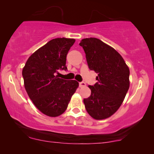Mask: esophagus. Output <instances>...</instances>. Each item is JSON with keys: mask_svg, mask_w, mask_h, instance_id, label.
<instances>
[{"mask_svg": "<svg viewBox=\"0 0 154 154\" xmlns=\"http://www.w3.org/2000/svg\"><path fill=\"white\" fill-rule=\"evenodd\" d=\"M79 86L80 88H84L86 86V83L84 82H81V83H79Z\"/></svg>", "mask_w": 154, "mask_h": 154, "instance_id": "esophagus-1", "label": "esophagus"}]
</instances>
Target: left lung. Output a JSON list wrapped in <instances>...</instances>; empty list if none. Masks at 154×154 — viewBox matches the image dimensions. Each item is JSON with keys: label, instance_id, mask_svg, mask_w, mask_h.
<instances>
[{"label": "left lung", "instance_id": "1", "mask_svg": "<svg viewBox=\"0 0 154 154\" xmlns=\"http://www.w3.org/2000/svg\"><path fill=\"white\" fill-rule=\"evenodd\" d=\"M88 67L98 73L97 83L89 85L91 94L84 99L87 112L94 119L103 120L116 112L130 87V69L114 48L96 38L81 40Z\"/></svg>", "mask_w": 154, "mask_h": 154}]
</instances>
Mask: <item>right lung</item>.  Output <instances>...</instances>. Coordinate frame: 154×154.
<instances>
[{"instance_id":"obj_1","label":"right lung","mask_w":154,"mask_h":154,"mask_svg":"<svg viewBox=\"0 0 154 154\" xmlns=\"http://www.w3.org/2000/svg\"><path fill=\"white\" fill-rule=\"evenodd\" d=\"M73 38H58L48 42L27 60L22 70L25 90L38 110L57 117L66 111L79 84L58 77L59 69L66 70V55Z\"/></svg>"}]
</instances>
